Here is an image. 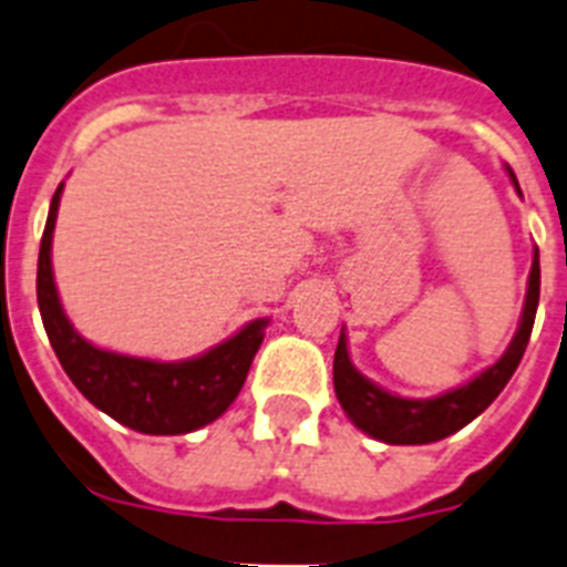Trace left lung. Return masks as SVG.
I'll list each match as a JSON object with an SVG mask.
<instances>
[{
    "label": "left lung",
    "instance_id": "obj_1",
    "mask_svg": "<svg viewBox=\"0 0 567 567\" xmlns=\"http://www.w3.org/2000/svg\"><path fill=\"white\" fill-rule=\"evenodd\" d=\"M507 172L513 186L518 188L513 168H507ZM518 195H522V188H518ZM538 285H542V270H538L536 250L530 279H527L522 323H518L515 338L509 340L507 352L492 367H486L481 375L466 381L463 388L445 390L443 395H434V399H404V395H395L390 390L379 388V384H372L367 375H361L352 367L347 334L340 331L338 349H334V393H338L340 408L347 411V416L355 422V427H361L363 434L375 436V440L390 445L436 443V440L460 431L498 399L501 390L507 388V381L513 379L515 367L522 363L527 340H530L533 320H536Z\"/></svg>",
    "mask_w": 567,
    "mask_h": 567
}]
</instances>
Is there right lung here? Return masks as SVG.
<instances>
[{
	"mask_svg": "<svg viewBox=\"0 0 567 567\" xmlns=\"http://www.w3.org/2000/svg\"><path fill=\"white\" fill-rule=\"evenodd\" d=\"M60 192L63 183L49 206L37 259V306L60 367L99 411L140 434H188L215 422L241 393L252 358L265 340L268 320H252L233 338L188 361H151L92 347L69 323L54 285L52 233Z\"/></svg>",
	"mask_w": 567,
	"mask_h": 567,
	"instance_id": "obj_1",
	"label": "right lung"
}]
</instances>
